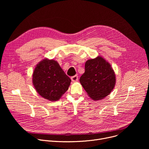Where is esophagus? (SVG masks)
<instances>
[{
	"mask_svg": "<svg viewBox=\"0 0 149 149\" xmlns=\"http://www.w3.org/2000/svg\"><path fill=\"white\" fill-rule=\"evenodd\" d=\"M71 79L72 82H77V81H78V76L77 75H74L73 77H71Z\"/></svg>",
	"mask_w": 149,
	"mask_h": 149,
	"instance_id": "1",
	"label": "esophagus"
}]
</instances>
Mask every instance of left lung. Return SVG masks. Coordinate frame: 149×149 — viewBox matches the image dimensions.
Listing matches in <instances>:
<instances>
[{"instance_id":"1","label":"left lung","mask_w":149,"mask_h":149,"mask_svg":"<svg viewBox=\"0 0 149 149\" xmlns=\"http://www.w3.org/2000/svg\"><path fill=\"white\" fill-rule=\"evenodd\" d=\"M116 74L110 63L102 56L90 59L85 63V72L79 82L93 100H102L113 91L116 84Z\"/></svg>"}]
</instances>
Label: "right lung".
Here are the masks:
<instances>
[{
  "label": "right lung",
  "instance_id": "obj_1",
  "mask_svg": "<svg viewBox=\"0 0 149 149\" xmlns=\"http://www.w3.org/2000/svg\"><path fill=\"white\" fill-rule=\"evenodd\" d=\"M71 80L57 61L44 58L34 69L32 83L36 92L51 101L59 100L68 89Z\"/></svg>",
  "mask_w": 149,
  "mask_h": 149
}]
</instances>
